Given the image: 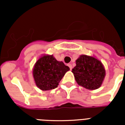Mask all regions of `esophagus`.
I'll return each mask as SVG.
<instances>
[{
    "label": "esophagus",
    "instance_id": "esophagus-1",
    "mask_svg": "<svg viewBox=\"0 0 125 125\" xmlns=\"http://www.w3.org/2000/svg\"><path fill=\"white\" fill-rule=\"evenodd\" d=\"M68 66L69 67V68H70V69L71 70L73 68V67H72V65H71V63H68Z\"/></svg>",
    "mask_w": 125,
    "mask_h": 125
}]
</instances>
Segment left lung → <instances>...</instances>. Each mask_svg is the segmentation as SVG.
Instances as JSON below:
<instances>
[{"mask_svg": "<svg viewBox=\"0 0 125 125\" xmlns=\"http://www.w3.org/2000/svg\"><path fill=\"white\" fill-rule=\"evenodd\" d=\"M72 73L78 85L91 90L101 87L106 75L102 62L87 55H81L76 60Z\"/></svg>", "mask_w": 125, "mask_h": 125, "instance_id": "left-lung-1", "label": "left lung"}]
</instances>
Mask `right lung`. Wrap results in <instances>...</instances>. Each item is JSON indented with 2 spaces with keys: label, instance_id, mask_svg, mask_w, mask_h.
<instances>
[{
  "label": "right lung",
  "instance_id": "right-lung-1",
  "mask_svg": "<svg viewBox=\"0 0 125 125\" xmlns=\"http://www.w3.org/2000/svg\"><path fill=\"white\" fill-rule=\"evenodd\" d=\"M70 69L62 62H58L53 55H43L33 68V76L36 85L43 91L58 87L65 73Z\"/></svg>",
  "mask_w": 125,
  "mask_h": 125
}]
</instances>
